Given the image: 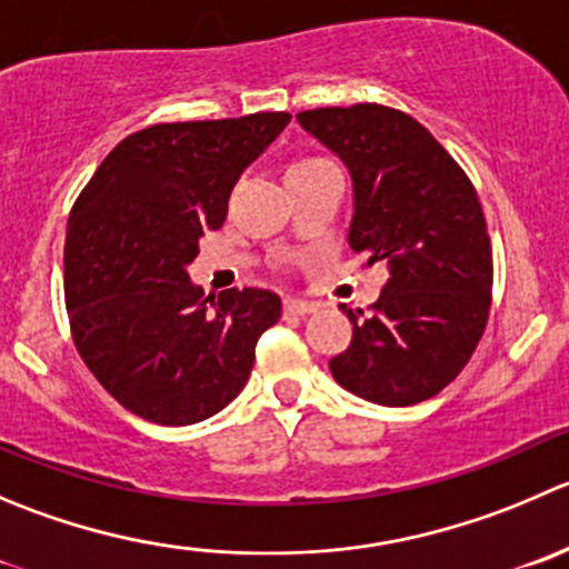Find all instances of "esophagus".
Here are the masks:
<instances>
[{
  "mask_svg": "<svg viewBox=\"0 0 569 569\" xmlns=\"http://www.w3.org/2000/svg\"><path fill=\"white\" fill-rule=\"evenodd\" d=\"M317 311V306L313 302H306V300H286L283 302V313L286 317H308V313Z\"/></svg>",
  "mask_w": 569,
  "mask_h": 569,
  "instance_id": "obj_1",
  "label": "esophagus"
}]
</instances>
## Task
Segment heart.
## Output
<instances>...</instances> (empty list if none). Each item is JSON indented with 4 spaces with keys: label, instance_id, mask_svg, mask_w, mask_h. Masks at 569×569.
<instances>
[{
    "label": "heart",
    "instance_id": "1",
    "mask_svg": "<svg viewBox=\"0 0 569 569\" xmlns=\"http://www.w3.org/2000/svg\"><path fill=\"white\" fill-rule=\"evenodd\" d=\"M313 161H319V158H306V161H297V163H291V167H306V163H313Z\"/></svg>",
    "mask_w": 569,
    "mask_h": 569
}]
</instances>
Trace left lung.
<instances>
[{"instance_id":"8db88e82","label":"left lung","mask_w":569,"mask_h":569,"mask_svg":"<svg viewBox=\"0 0 569 569\" xmlns=\"http://www.w3.org/2000/svg\"><path fill=\"white\" fill-rule=\"evenodd\" d=\"M297 121L347 163L350 247L389 269L352 341L330 358L336 383L378 406L439 395L467 367L492 308V241L465 169L417 119L378 102L313 108Z\"/></svg>"}]
</instances>
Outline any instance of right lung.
Instances as JSON below:
<instances>
[{
    "mask_svg": "<svg viewBox=\"0 0 569 569\" xmlns=\"http://www.w3.org/2000/svg\"><path fill=\"white\" fill-rule=\"evenodd\" d=\"M289 121L283 110H263L144 127L121 138L77 197L63 247L71 339L102 389L136 417L200 422L244 389L258 336L280 319V297H202L186 267L202 236L222 228L239 174Z\"/></svg>",
    "mask_w": 569,
    "mask_h": 569,
    "instance_id": "add662e5",
    "label": "right lung"
}]
</instances>
